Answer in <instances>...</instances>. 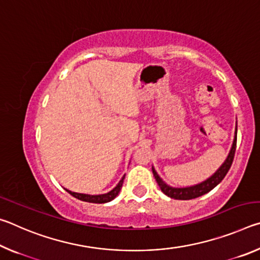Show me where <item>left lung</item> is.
<instances>
[{
    "mask_svg": "<svg viewBox=\"0 0 260 260\" xmlns=\"http://www.w3.org/2000/svg\"><path fill=\"white\" fill-rule=\"evenodd\" d=\"M236 132L237 128L235 129V138H234V142H233L232 149L230 151V155L226 158V160L223 164L219 167V170L215 172L212 177H210L209 179H206L205 181L201 182L199 184H195V186H190V187H186V188H173L166 184L162 180L160 179L159 175L157 174L155 169L152 167V173L153 177H155L156 181L159 186L160 190L167 195L171 199L174 200H192L196 199V197H200L204 193L209 192L210 190L218 186V184L222 181V179L226 177V174L228 171H230L231 166L233 164V160H234V155H235V150H236Z\"/></svg>",
    "mask_w": 260,
    "mask_h": 260,
    "instance_id": "8db88e82",
    "label": "left lung"
}]
</instances>
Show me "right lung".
I'll return each mask as SVG.
<instances>
[{
    "mask_svg": "<svg viewBox=\"0 0 260 260\" xmlns=\"http://www.w3.org/2000/svg\"><path fill=\"white\" fill-rule=\"evenodd\" d=\"M124 179H125V175L121 178L119 183H118L111 191H109L107 193H101V195H88V193H79V192L68 190V189H65V190H67L69 193H71L73 197H76V199L80 200V201L88 202V203L102 204V203H107V202L112 201L113 199H116L117 195L120 191L121 187H122V182H124Z\"/></svg>",
    "mask_w": 260,
    "mask_h": 260,
    "instance_id": "obj_1",
    "label": "right lung"
}]
</instances>
